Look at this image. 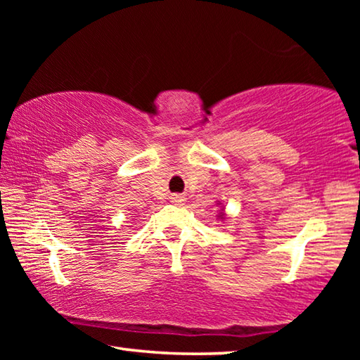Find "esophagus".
Masks as SVG:
<instances>
[{
	"label": "esophagus",
	"mask_w": 360,
	"mask_h": 360,
	"mask_svg": "<svg viewBox=\"0 0 360 360\" xmlns=\"http://www.w3.org/2000/svg\"><path fill=\"white\" fill-rule=\"evenodd\" d=\"M174 200H178V202H181V200H182V198H181V197H174Z\"/></svg>",
	"instance_id": "1"
}]
</instances>
